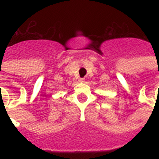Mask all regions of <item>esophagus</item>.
I'll return each mask as SVG.
<instances>
[{
  "label": "esophagus",
  "mask_w": 159,
  "mask_h": 159,
  "mask_svg": "<svg viewBox=\"0 0 159 159\" xmlns=\"http://www.w3.org/2000/svg\"><path fill=\"white\" fill-rule=\"evenodd\" d=\"M80 82H84V80H85V78H80Z\"/></svg>",
  "instance_id": "34e87169"
}]
</instances>
